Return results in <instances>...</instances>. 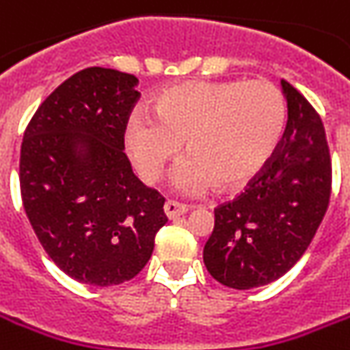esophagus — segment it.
<instances>
[{
    "label": "esophagus",
    "instance_id": "esophagus-1",
    "mask_svg": "<svg viewBox=\"0 0 350 350\" xmlns=\"http://www.w3.org/2000/svg\"><path fill=\"white\" fill-rule=\"evenodd\" d=\"M187 213V205L184 203H178V201H166L165 203V215L170 218V220H174V218H180L182 215Z\"/></svg>",
    "mask_w": 350,
    "mask_h": 350
}]
</instances>
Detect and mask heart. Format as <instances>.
<instances>
[{"mask_svg":"<svg viewBox=\"0 0 350 350\" xmlns=\"http://www.w3.org/2000/svg\"><path fill=\"white\" fill-rule=\"evenodd\" d=\"M153 120L134 115L126 147L147 182H157L182 142L185 159L176 180L187 191L215 184L230 191L255 178L284 134L285 101L266 80L184 82L153 101Z\"/></svg>","mask_w":350,"mask_h":350,"instance_id":"1","label":"heart"}]
</instances>
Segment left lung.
Instances as JSON below:
<instances>
[{"mask_svg":"<svg viewBox=\"0 0 350 350\" xmlns=\"http://www.w3.org/2000/svg\"><path fill=\"white\" fill-rule=\"evenodd\" d=\"M287 126L275 153L234 201L215 208L203 249L208 274L226 287L253 289L291 270L310 245L332 193L322 118L282 80Z\"/></svg>","mask_w":350,"mask_h":350,"instance_id":"left-lung-1","label":"left lung"}]
</instances>
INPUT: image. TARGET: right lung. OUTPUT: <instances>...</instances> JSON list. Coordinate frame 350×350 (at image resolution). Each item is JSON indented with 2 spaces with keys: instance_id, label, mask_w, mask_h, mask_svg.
<instances>
[{
  "instance_id": "1",
  "label": "right lung",
  "mask_w": 350,
  "mask_h": 350,
  "mask_svg": "<svg viewBox=\"0 0 350 350\" xmlns=\"http://www.w3.org/2000/svg\"><path fill=\"white\" fill-rule=\"evenodd\" d=\"M137 78L90 66L45 99L21 147V195L49 258L90 285L132 280L168 222L165 197L144 185L124 153Z\"/></svg>"
}]
</instances>
